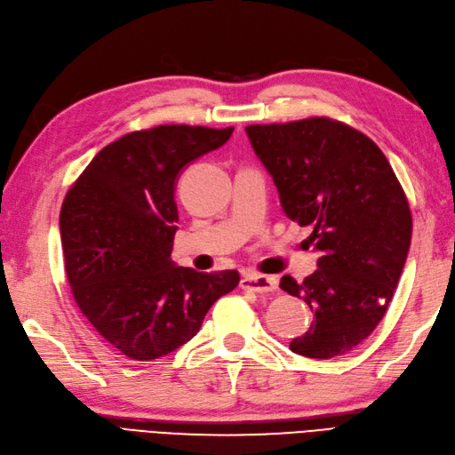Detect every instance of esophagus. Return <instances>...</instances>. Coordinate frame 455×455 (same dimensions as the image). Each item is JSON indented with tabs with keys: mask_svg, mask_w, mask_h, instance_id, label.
Here are the masks:
<instances>
[{
	"mask_svg": "<svg viewBox=\"0 0 455 455\" xmlns=\"http://www.w3.org/2000/svg\"><path fill=\"white\" fill-rule=\"evenodd\" d=\"M240 286L243 290H250V292H273L276 290V278L275 276H267V275H258V273H250L246 276H242Z\"/></svg>",
	"mask_w": 455,
	"mask_h": 455,
	"instance_id": "1",
	"label": "esophagus"
}]
</instances>
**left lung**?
<instances>
[{
  "instance_id": "left-lung-1",
  "label": "left lung",
  "mask_w": 455,
  "mask_h": 455,
  "mask_svg": "<svg viewBox=\"0 0 455 455\" xmlns=\"http://www.w3.org/2000/svg\"><path fill=\"white\" fill-rule=\"evenodd\" d=\"M275 180L288 219L309 227L319 269L281 288L313 311L294 354L331 359L377 329L398 286L411 243V212L380 148L329 116L246 126Z\"/></svg>"
}]
</instances>
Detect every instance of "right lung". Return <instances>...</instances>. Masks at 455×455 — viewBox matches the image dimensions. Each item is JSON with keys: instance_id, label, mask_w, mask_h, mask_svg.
Masks as SVG:
<instances>
[{"instance_id": "1", "label": "right lung", "mask_w": 455, "mask_h": 455, "mask_svg": "<svg viewBox=\"0 0 455 455\" xmlns=\"http://www.w3.org/2000/svg\"><path fill=\"white\" fill-rule=\"evenodd\" d=\"M232 131L161 124L124 134L90 161L65 196L60 228L73 298L126 357L151 361L174 352L240 283L238 271L197 273L171 261L179 174Z\"/></svg>"}]
</instances>
